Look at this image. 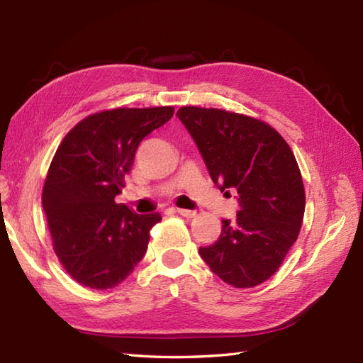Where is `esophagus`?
<instances>
[{
  "instance_id": "esophagus-1",
  "label": "esophagus",
  "mask_w": 363,
  "mask_h": 363,
  "mask_svg": "<svg viewBox=\"0 0 363 363\" xmlns=\"http://www.w3.org/2000/svg\"><path fill=\"white\" fill-rule=\"evenodd\" d=\"M174 212H176V213H179V215H182V217H186V218H194L195 215H196V212H195V211H189V209H179V207H176Z\"/></svg>"
}]
</instances>
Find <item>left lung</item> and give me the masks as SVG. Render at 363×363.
Returning a JSON list of instances; mask_svg holds the SVG:
<instances>
[{
    "label": "left lung",
    "mask_w": 363,
    "mask_h": 363,
    "mask_svg": "<svg viewBox=\"0 0 363 363\" xmlns=\"http://www.w3.org/2000/svg\"><path fill=\"white\" fill-rule=\"evenodd\" d=\"M215 186L235 189L237 220L199 254L221 281L248 289L281 267L303 225L306 194L295 154L265 121L225 109L184 106L177 111Z\"/></svg>",
    "instance_id": "1"
}]
</instances>
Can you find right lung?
I'll use <instances>...</instances> for the list:
<instances>
[{
  "instance_id": "1",
  "label": "right lung",
  "mask_w": 363,
  "mask_h": 363,
  "mask_svg": "<svg viewBox=\"0 0 363 363\" xmlns=\"http://www.w3.org/2000/svg\"><path fill=\"white\" fill-rule=\"evenodd\" d=\"M174 107H118L81 120L54 154L42 204L52 248L76 282L106 290L145 256L160 215H138L115 196L125 187L138 145L173 117Z\"/></svg>"
}]
</instances>
